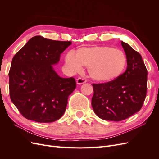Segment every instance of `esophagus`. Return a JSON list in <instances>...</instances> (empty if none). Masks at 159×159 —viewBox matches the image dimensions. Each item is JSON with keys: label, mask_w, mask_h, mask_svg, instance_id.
<instances>
[{"label": "esophagus", "mask_w": 159, "mask_h": 159, "mask_svg": "<svg viewBox=\"0 0 159 159\" xmlns=\"http://www.w3.org/2000/svg\"><path fill=\"white\" fill-rule=\"evenodd\" d=\"M86 81H87V80H86L85 79H84V78H79L77 79V80H76L77 84H79V85L83 84L85 83Z\"/></svg>", "instance_id": "esophagus-1"}]
</instances>
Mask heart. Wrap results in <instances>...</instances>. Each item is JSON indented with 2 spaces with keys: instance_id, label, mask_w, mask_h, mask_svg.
<instances>
[{
  "instance_id": "1",
  "label": "heart",
  "mask_w": 159,
  "mask_h": 159,
  "mask_svg": "<svg viewBox=\"0 0 159 159\" xmlns=\"http://www.w3.org/2000/svg\"><path fill=\"white\" fill-rule=\"evenodd\" d=\"M66 62L74 71L88 67L90 78L99 82H108L122 75L127 66V57L123 52L110 46H92L79 48L69 52Z\"/></svg>"
}]
</instances>
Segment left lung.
I'll return each mask as SVG.
<instances>
[{
  "label": "left lung",
  "instance_id": "left-lung-1",
  "mask_svg": "<svg viewBox=\"0 0 159 159\" xmlns=\"http://www.w3.org/2000/svg\"><path fill=\"white\" fill-rule=\"evenodd\" d=\"M127 67L122 75L111 81L93 84L91 105L103 120L120 121L141 109L147 95V70L141 54L121 41Z\"/></svg>",
  "mask_w": 159,
  "mask_h": 159
}]
</instances>
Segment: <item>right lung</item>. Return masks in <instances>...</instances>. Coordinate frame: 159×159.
I'll return each instance as SVG.
<instances>
[{"label":"right lung","instance_id":"right-lung-1","mask_svg":"<svg viewBox=\"0 0 159 159\" xmlns=\"http://www.w3.org/2000/svg\"><path fill=\"white\" fill-rule=\"evenodd\" d=\"M71 44L41 36L30 38L13 57L9 71L12 102L22 116L38 123H51L64 115L75 79L61 78L53 68Z\"/></svg>","mask_w":159,"mask_h":159}]
</instances>
